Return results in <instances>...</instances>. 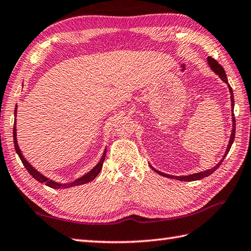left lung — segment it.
Segmentation results:
<instances>
[{"mask_svg": "<svg viewBox=\"0 0 251 251\" xmlns=\"http://www.w3.org/2000/svg\"><path fill=\"white\" fill-rule=\"evenodd\" d=\"M208 63L209 65L211 67V70H212L215 74H218L219 77L222 79L225 83H227L228 86V90H229V93H230V102H232V109L234 107V96H233V90H232V87L229 86V83L227 81V77H226V74H225V71L224 68L220 65V64L218 63V61H215L214 58H212L211 56H208ZM233 112V110H232ZM232 119H233V129H232V134H230V138H229V141H228V146H227V149L226 151H225V153L223 155L222 160H221L219 163L214 166V168L210 169V170H207V171H203V172H200V173H196V174H191V175H187V176H173V175H169V174H164V173H161V172L154 170L156 173L162 175V176H165V177H169V178H175V179H178V180H184V181H191V180H199L201 178L203 177H207V176L211 175L213 173V172L215 170L219 169V166L222 164L223 160L225 159V156L227 155L228 151L230 149V147H232L233 145V141H234V138H235V129H236V123H235V117H234V113H232Z\"/></svg>", "mask_w": 251, "mask_h": 251, "instance_id": "1", "label": "left lung"}]
</instances>
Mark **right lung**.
<instances>
[{"mask_svg": "<svg viewBox=\"0 0 251 251\" xmlns=\"http://www.w3.org/2000/svg\"><path fill=\"white\" fill-rule=\"evenodd\" d=\"M17 107V106H16ZM16 109H15V117H16ZM13 137H14V146H15V150H16L17 154L19 155V158H21L23 164L25 165V168H26V170L29 172V174H30L32 177L34 179H37L38 181H40V183L42 184H46L47 186H49V187L51 188H54V189H58V188H70V187H74V186H78V185H82V184H87L89 183V181L95 179L98 174L100 173V171L102 169V165H103V162H104L105 160V154H106V149L104 150V152H103V154L101 156V160L99 163H98L95 168H93L89 173H87L86 175L81 176L80 178L76 179L75 181H73V183H68V184H60V183H56V181H53L51 179L47 178L46 176H43L41 173H39V172L32 168V165H30L28 163V162L26 161V159L24 158V155L22 154V151L21 149H19L18 147V144H17V137H16V119H15V122H14V129H13Z\"/></svg>", "mask_w": 251, "mask_h": 251, "instance_id": "right-lung-1", "label": "right lung"}]
</instances>
